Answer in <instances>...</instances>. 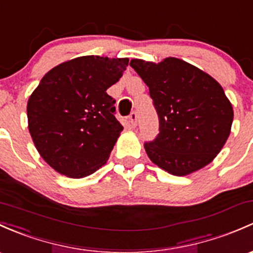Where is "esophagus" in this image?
Returning <instances> with one entry per match:
<instances>
[{"label": "esophagus", "mask_w": 253, "mask_h": 253, "mask_svg": "<svg viewBox=\"0 0 253 253\" xmlns=\"http://www.w3.org/2000/svg\"><path fill=\"white\" fill-rule=\"evenodd\" d=\"M128 121H129V124H131L132 127L137 126V113H135V111L131 113V115L128 116Z\"/></svg>", "instance_id": "1"}]
</instances>
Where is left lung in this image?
Instances as JSON below:
<instances>
[{
	"instance_id": "left-lung-1",
	"label": "left lung",
	"mask_w": 253,
	"mask_h": 253,
	"mask_svg": "<svg viewBox=\"0 0 253 253\" xmlns=\"http://www.w3.org/2000/svg\"><path fill=\"white\" fill-rule=\"evenodd\" d=\"M129 65L149 87L160 133L145 143L149 159L173 175L209 165L230 134L234 111L222 86L209 74L178 58L160 63L132 59Z\"/></svg>"
}]
</instances>
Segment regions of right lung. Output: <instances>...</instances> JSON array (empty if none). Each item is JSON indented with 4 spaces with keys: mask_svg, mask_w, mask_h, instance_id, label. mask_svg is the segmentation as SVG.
<instances>
[{
    "mask_svg": "<svg viewBox=\"0 0 253 253\" xmlns=\"http://www.w3.org/2000/svg\"><path fill=\"white\" fill-rule=\"evenodd\" d=\"M128 58L84 55L49 70L28 100V125L41 158L58 173L84 178L110 156L122 125L106 89Z\"/></svg>",
    "mask_w": 253,
    "mask_h": 253,
    "instance_id": "1",
    "label": "right lung"
}]
</instances>
